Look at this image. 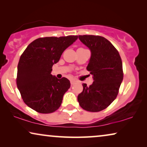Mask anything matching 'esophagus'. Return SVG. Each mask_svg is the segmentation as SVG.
Listing matches in <instances>:
<instances>
[{
  "label": "esophagus",
  "instance_id": "34e87169",
  "mask_svg": "<svg viewBox=\"0 0 147 147\" xmlns=\"http://www.w3.org/2000/svg\"><path fill=\"white\" fill-rule=\"evenodd\" d=\"M76 82V80H74V79H71L70 80V83H71V85H73V84H74Z\"/></svg>",
  "mask_w": 147,
  "mask_h": 147
}]
</instances>
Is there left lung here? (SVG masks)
Returning a JSON list of instances; mask_svg holds the SVG:
<instances>
[{
    "label": "left lung",
    "mask_w": 147,
    "mask_h": 147,
    "mask_svg": "<svg viewBox=\"0 0 147 147\" xmlns=\"http://www.w3.org/2000/svg\"><path fill=\"white\" fill-rule=\"evenodd\" d=\"M79 39L91 51L87 70L94 82L78 96L80 106L89 112L105 109L116 99L123 80L121 58L117 50L103 37L79 35Z\"/></svg>",
    "instance_id": "left-lung-1"
}]
</instances>
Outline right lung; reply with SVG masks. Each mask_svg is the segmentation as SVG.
<instances>
[{
    "instance_id": "1",
    "label": "right lung",
    "mask_w": 147,
    "mask_h": 147,
    "mask_svg": "<svg viewBox=\"0 0 147 147\" xmlns=\"http://www.w3.org/2000/svg\"><path fill=\"white\" fill-rule=\"evenodd\" d=\"M77 35L39 38L29 44L20 57L17 85L23 101L39 113L55 112L70 88L69 80L52 76V66L63 52L78 39Z\"/></svg>"
}]
</instances>
